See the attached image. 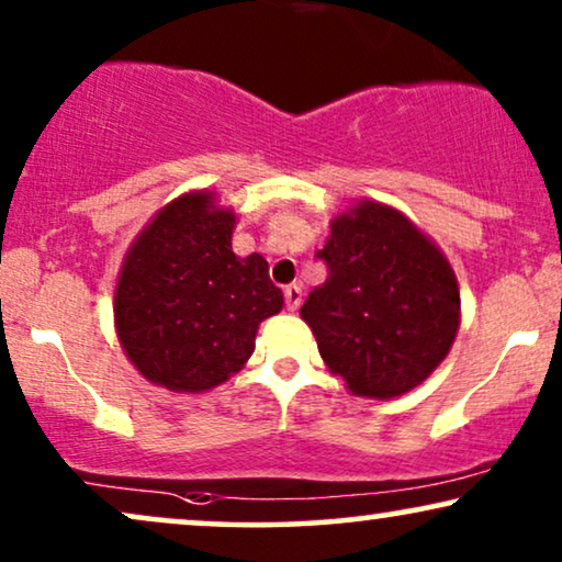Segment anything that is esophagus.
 I'll use <instances>...</instances> for the list:
<instances>
[{"label":"esophagus","instance_id":"1","mask_svg":"<svg viewBox=\"0 0 562 562\" xmlns=\"http://www.w3.org/2000/svg\"><path fill=\"white\" fill-rule=\"evenodd\" d=\"M301 301H303V290L301 288H297V285L285 288V305H288V311H295L297 305H301Z\"/></svg>","mask_w":562,"mask_h":562}]
</instances>
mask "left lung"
<instances>
[{
  "instance_id": "8db88e82",
  "label": "left lung",
  "mask_w": 562,
  "mask_h": 562,
  "mask_svg": "<svg viewBox=\"0 0 562 562\" xmlns=\"http://www.w3.org/2000/svg\"><path fill=\"white\" fill-rule=\"evenodd\" d=\"M318 259L329 277L301 318L326 368L355 396L394 400L428 379L461 324L457 274L407 215L360 199L331 217Z\"/></svg>"
}]
</instances>
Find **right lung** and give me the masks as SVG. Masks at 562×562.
I'll list each match as a JSON object with an SVG mask.
<instances>
[{
	"instance_id": "right-lung-1",
	"label": "right lung",
	"mask_w": 562,
	"mask_h": 562,
	"mask_svg": "<svg viewBox=\"0 0 562 562\" xmlns=\"http://www.w3.org/2000/svg\"><path fill=\"white\" fill-rule=\"evenodd\" d=\"M236 212L196 189L155 212L132 240L113 290L130 363L170 392H210L251 358L259 324L282 311L261 254L236 257Z\"/></svg>"
}]
</instances>
